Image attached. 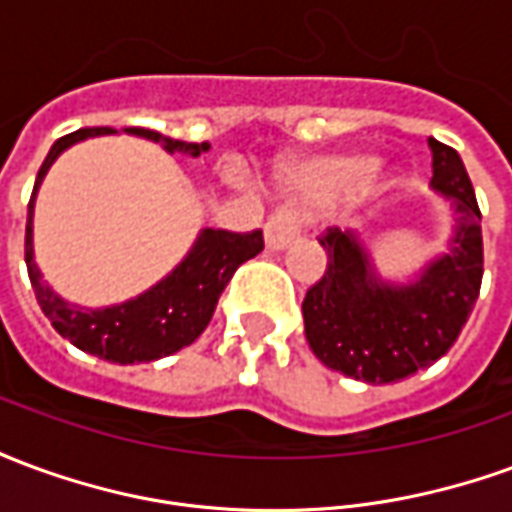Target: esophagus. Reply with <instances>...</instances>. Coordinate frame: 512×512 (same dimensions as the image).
I'll use <instances>...</instances> for the list:
<instances>
[{"instance_id": "esophagus-1", "label": "esophagus", "mask_w": 512, "mask_h": 512, "mask_svg": "<svg viewBox=\"0 0 512 512\" xmlns=\"http://www.w3.org/2000/svg\"><path fill=\"white\" fill-rule=\"evenodd\" d=\"M312 224V213L299 208H279L266 222V244L268 249H285L293 244Z\"/></svg>"}]
</instances>
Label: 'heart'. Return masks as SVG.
Instances as JSON below:
<instances>
[{
	"label": "heart",
	"instance_id": "b5f03b06",
	"mask_svg": "<svg viewBox=\"0 0 512 512\" xmlns=\"http://www.w3.org/2000/svg\"><path fill=\"white\" fill-rule=\"evenodd\" d=\"M373 172V158L367 156H332L321 158L299 175V191L310 200L326 202L345 197L359 189Z\"/></svg>",
	"mask_w": 512,
	"mask_h": 512
}]
</instances>
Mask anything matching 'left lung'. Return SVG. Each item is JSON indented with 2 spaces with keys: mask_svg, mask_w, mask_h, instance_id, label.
Returning a JSON list of instances; mask_svg holds the SVG:
<instances>
[{
  "mask_svg": "<svg viewBox=\"0 0 512 512\" xmlns=\"http://www.w3.org/2000/svg\"><path fill=\"white\" fill-rule=\"evenodd\" d=\"M433 189L455 211L450 252L433 260L414 285H384L365 249L329 227L318 238L326 271L304 296V334L312 354L356 381L392 384L430 367L458 340L483 282L480 205L461 156L430 139Z\"/></svg>",
  "mask_w": 512,
  "mask_h": 512,
  "instance_id": "obj_1",
  "label": "left lung"
}]
</instances>
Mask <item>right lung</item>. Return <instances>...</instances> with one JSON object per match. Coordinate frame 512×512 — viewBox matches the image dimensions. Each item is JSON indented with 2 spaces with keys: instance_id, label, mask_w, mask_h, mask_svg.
I'll list each match as a JSON object with an SVG mask.
<instances>
[{
  "instance_id": "add662e5",
  "label": "right lung",
  "mask_w": 512,
  "mask_h": 512,
  "mask_svg": "<svg viewBox=\"0 0 512 512\" xmlns=\"http://www.w3.org/2000/svg\"><path fill=\"white\" fill-rule=\"evenodd\" d=\"M101 134H115V128H79L73 134L60 136L51 145L49 156L43 161L38 180H35L32 197H29L24 260H27L29 282H32L40 310L65 340H71L84 354L101 356L106 362L139 365V362H153L161 356L178 354L180 348L191 345L205 332L224 285L233 279L241 263L263 252V230H252V233L202 230L189 257L167 279H161L156 288H150L139 299H131L126 304L106 307V310H82V307H73L68 301H62L43 282V274L38 271L35 257H32L35 191H38L43 175L54 164V158L60 156L65 147H71L73 142H82L87 136ZM128 134L161 142L169 153L180 150L189 156H200L211 147L208 142L197 145V142L169 139V136H161L150 128H128Z\"/></svg>"
}]
</instances>
